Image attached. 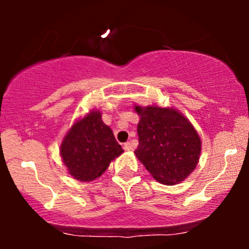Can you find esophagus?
Listing matches in <instances>:
<instances>
[{
    "label": "esophagus",
    "mask_w": 249,
    "mask_h": 249,
    "mask_svg": "<svg viewBox=\"0 0 249 249\" xmlns=\"http://www.w3.org/2000/svg\"><path fill=\"white\" fill-rule=\"evenodd\" d=\"M124 150L125 151H132L133 150V146H132V144H131V142H125L124 144Z\"/></svg>",
    "instance_id": "1"
}]
</instances>
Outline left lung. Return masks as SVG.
Masks as SVG:
<instances>
[{"instance_id":"8db88e82","label":"left lung","mask_w":249,"mask_h":249,"mask_svg":"<svg viewBox=\"0 0 249 249\" xmlns=\"http://www.w3.org/2000/svg\"><path fill=\"white\" fill-rule=\"evenodd\" d=\"M141 116L137 132V158L157 181L174 185L193 172L201 152V141L188 119L174 108L136 107Z\"/></svg>"}]
</instances>
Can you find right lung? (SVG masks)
<instances>
[{"instance_id": "add662e5", "label": "right lung", "mask_w": 249, "mask_h": 249, "mask_svg": "<svg viewBox=\"0 0 249 249\" xmlns=\"http://www.w3.org/2000/svg\"><path fill=\"white\" fill-rule=\"evenodd\" d=\"M123 152L112 130L103 123L99 111H91L76 122L61 145L65 166L73 178L81 181L101 177L110 162Z\"/></svg>"}]
</instances>
